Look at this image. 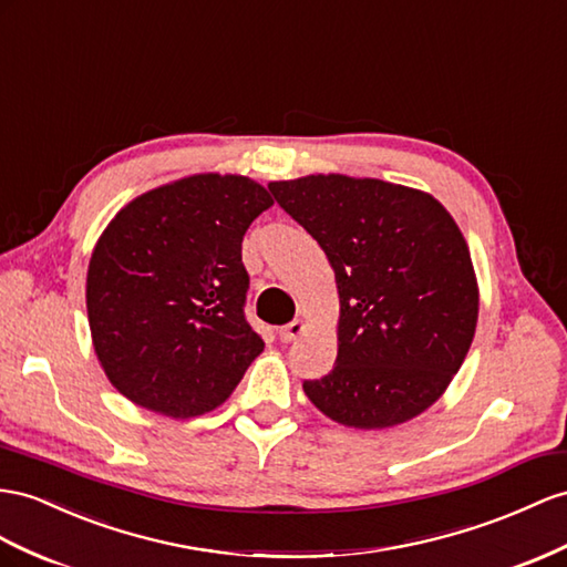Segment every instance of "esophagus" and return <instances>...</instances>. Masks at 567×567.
I'll list each match as a JSON object with an SVG mask.
<instances>
[{
  "instance_id": "34e87169",
  "label": "esophagus",
  "mask_w": 567,
  "mask_h": 567,
  "mask_svg": "<svg viewBox=\"0 0 567 567\" xmlns=\"http://www.w3.org/2000/svg\"><path fill=\"white\" fill-rule=\"evenodd\" d=\"M303 330H307V323H303V321H292V323L282 326V328L278 330V336H280L282 342H295Z\"/></svg>"
}]
</instances>
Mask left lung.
Returning <instances> with one entry per match:
<instances>
[{
    "mask_svg": "<svg viewBox=\"0 0 567 567\" xmlns=\"http://www.w3.org/2000/svg\"><path fill=\"white\" fill-rule=\"evenodd\" d=\"M321 244L340 295L338 359L303 393L332 422L390 429L429 410L474 340L478 285L457 223L431 194L347 174L270 182Z\"/></svg>",
    "mask_w": 567,
    "mask_h": 567,
    "instance_id": "1",
    "label": "left lung"
}]
</instances>
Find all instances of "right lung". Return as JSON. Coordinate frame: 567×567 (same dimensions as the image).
<instances>
[{
	"mask_svg": "<svg viewBox=\"0 0 567 567\" xmlns=\"http://www.w3.org/2000/svg\"><path fill=\"white\" fill-rule=\"evenodd\" d=\"M272 206L241 174H192L141 194L100 235L85 278L91 338L110 383L172 419L206 414L264 352L244 318L241 239Z\"/></svg>",
	"mask_w": 567,
	"mask_h": 567,
	"instance_id": "add662e5",
	"label": "right lung"
}]
</instances>
